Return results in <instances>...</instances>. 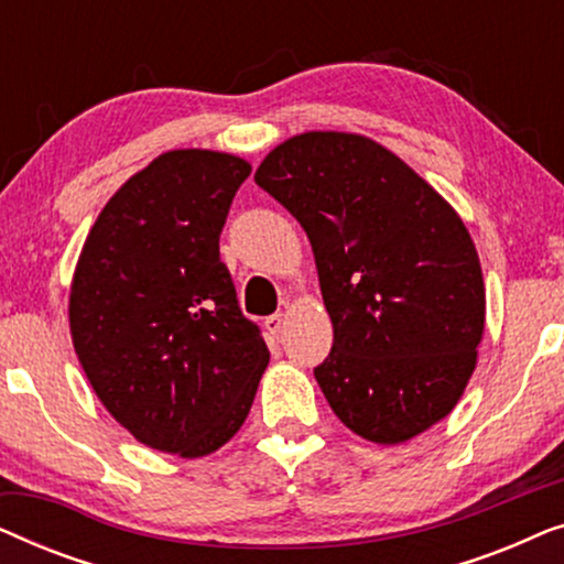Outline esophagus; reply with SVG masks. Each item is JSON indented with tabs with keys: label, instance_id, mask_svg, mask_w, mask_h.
I'll return each mask as SVG.
<instances>
[{
	"label": "esophagus",
	"instance_id": "obj_1",
	"mask_svg": "<svg viewBox=\"0 0 564 564\" xmlns=\"http://www.w3.org/2000/svg\"><path fill=\"white\" fill-rule=\"evenodd\" d=\"M264 328L269 330V336H272V338H280L282 328H284V318H282V313L269 315V318L264 321Z\"/></svg>",
	"mask_w": 564,
	"mask_h": 564
}]
</instances>
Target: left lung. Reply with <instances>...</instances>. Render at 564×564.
Listing matches in <instances>:
<instances>
[{
    "label": "left lung",
    "mask_w": 564,
    "mask_h": 564,
    "mask_svg": "<svg viewBox=\"0 0 564 564\" xmlns=\"http://www.w3.org/2000/svg\"><path fill=\"white\" fill-rule=\"evenodd\" d=\"M311 238L334 346L313 369L354 434L403 444L452 413L477 365L485 284L454 207L372 138L311 130L253 174Z\"/></svg>",
    "instance_id": "1"
}]
</instances>
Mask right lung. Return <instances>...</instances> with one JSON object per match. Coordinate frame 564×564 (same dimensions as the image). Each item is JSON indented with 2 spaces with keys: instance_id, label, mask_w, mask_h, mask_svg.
Here are the masks:
<instances>
[{
  "instance_id": "obj_1",
  "label": "right lung",
  "mask_w": 564,
  "mask_h": 564,
  "mask_svg": "<svg viewBox=\"0 0 564 564\" xmlns=\"http://www.w3.org/2000/svg\"><path fill=\"white\" fill-rule=\"evenodd\" d=\"M249 174L234 153H161L110 197L76 261L68 326L84 375L138 442L184 459L234 438L269 365L220 261Z\"/></svg>"
}]
</instances>
